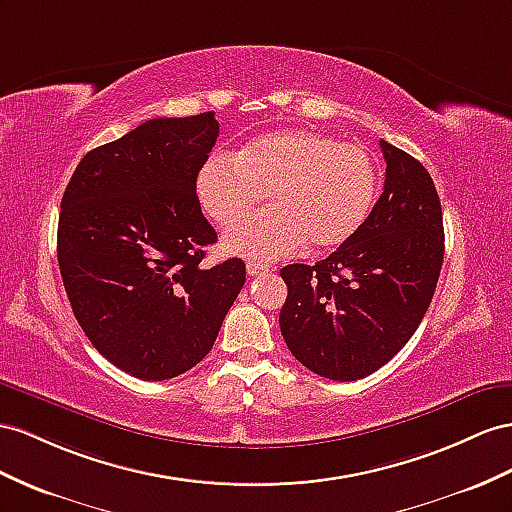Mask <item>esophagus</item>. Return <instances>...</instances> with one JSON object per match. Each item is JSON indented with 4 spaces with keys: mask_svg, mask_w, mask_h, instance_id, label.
<instances>
[{
    "mask_svg": "<svg viewBox=\"0 0 512 512\" xmlns=\"http://www.w3.org/2000/svg\"><path fill=\"white\" fill-rule=\"evenodd\" d=\"M270 268L266 264H257V261H248L246 264V272L248 277H261V274H266Z\"/></svg>",
    "mask_w": 512,
    "mask_h": 512,
    "instance_id": "obj_1",
    "label": "esophagus"
}]
</instances>
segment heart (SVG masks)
<instances>
[{"label": "heart", "mask_w": 512, "mask_h": 512, "mask_svg": "<svg viewBox=\"0 0 512 512\" xmlns=\"http://www.w3.org/2000/svg\"><path fill=\"white\" fill-rule=\"evenodd\" d=\"M271 192L268 213L225 231L229 253L272 261L298 251L333 248L355 235L378 192L368 149L320 131H281L248 142L238 155L214 153L196 175V194L216 222H233Z\"/></svg>", "instance_id": "heart-1"}]
</instances>
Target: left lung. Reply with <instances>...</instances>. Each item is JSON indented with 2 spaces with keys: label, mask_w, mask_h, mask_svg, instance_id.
Segmentation results:
<instances>
[{
  "label": "left lung",
  "mask_w": 512,
  "mask_h": 512,
  "mask_svg": "<svg viewBox=\"0 0 512 512\" xmlns=\"http://www.w3.org/2000/svg\"><path fill=\"white\" fill-rule=\"evenodd\" d=\"M385 188L361 229L316 266L281 270L279 324L292 355L318 376L359 381L417 331L443 264L435 183L413 155L381 140Z\"/></svg>",
  "instance_id": "obj_1"
}]
</instances>
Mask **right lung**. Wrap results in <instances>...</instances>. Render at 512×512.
I'll return each mask as SVG.
<instances>
[{"label": "right lung", "mask_w": 512, "mask_h": 512, "mask_svg": "<svg viewBox=\"0 0 512 512\" xmlns=\"http://www.w3.org/2000/svg\"><path fill=\"white\" fill-rule=\"evenodd\" d=\"M218 131L214 112L151 119L86 153L62 196L58 266L71 309L90 344L142 381L194 368L246 281L238 257L203 266L216 231L196 175Z\"/></svg>", "instance_id": "add662e5"}]
</instances>
